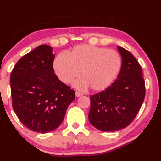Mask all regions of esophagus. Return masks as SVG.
<instances>
[{
    "instance_id": "1",
    "label": "esophagus",
    "mask_w": 161,
    "mask_h": 161,
    "mask_svg": "<svg viewBox=\"0 0 161 161\" xmlns=\"http://www.w3.org/2000/svg\"><path fill=\"white\" fill-rule=\"evenodd\" d=\"M83 94L82 93V92H78V91L75 92V95H76L77 97H80V96H82Z\"/></svg>"
}]
</instances>
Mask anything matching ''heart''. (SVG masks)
I'll use <instances>...</instances> for the list:
<instances>
[{
	"label": "heart",
	"mask_w": 161,
	"mask_h": 161,
	"mask_svg": "<svg viewBox=\"0 0 161 161\" xmlns=\"http://www.w3.org/2000/svg\"><path fill=\"white\" fill-rule=\"evenodd\" d=\"M121 57L115 50L91 45H77L69 56L60 53L53 67L58 78L69 83L80 76L75 86L78 89L90 87L93 91H102L111 84L121 67Z\"/></svg>",
	"instance_id": "heart-1"
}]
</instances>
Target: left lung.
Returning <instances> with one entry per match:
<instances>
[{
	"label": "left lung",
	"instance_id": "obj_1",
	"mask_svg": "<svg viewBox=\"0 0 161 161\" xmlns=\"http://www.w3.org/2000/svg\"><path fill=\"white\" fill-rule=\"evenodd\" d=\"M122 67L116 80L103 91L90 96L89 122L97 129L113 132L128 126L145 97L142 67L130 52L117 47Z\"/></svg>",
	"mask_w": 161,
	"mask_h": 161
}]
</instances>
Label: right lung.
Segmentation results:
<instances>
[{
	"mask_svg": "<svg viewBox=\"0 0 161 161\" xmlns=\"http://www.w3.org/2000/svg\"><path fill=\"white\" fill-rule=\"evenodd\" d=\"M52 47L42 45L17 61L10 76L12 107L17 117L31 130L45 133L63 122L73 89L54 73Z\"/></svg>",
	"mask_w": 161,
	"mask_h": 161,
	"instance_id": "obj_1",
	"label": "right lung"
}]
</instances>
